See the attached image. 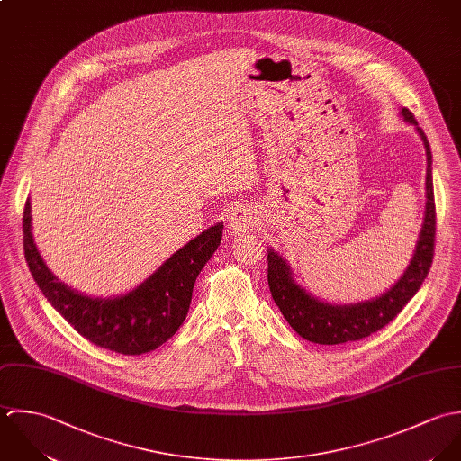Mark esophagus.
<instances>
[{
  "mask_svg": "<svg viewBox=\"0 0 461 461\" xmlns=\"http://www.w3.org/2000/svg\"><path fill=\"white\" fill-rule=\"evenodd\" d=\"M255 213L248 208H237L231 212L230 219H228V228H230V233L233 235H240V233H246L249 228L255 226Z\"/></svg>",
  "mask_w": 461,
  "mask_h": 461,
  "instance_id": "esophagus-1",
  "label": "esophagus"
}]
</instances>
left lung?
Returning <instances> with one entry per match:
<instances>
[{
  "label": "left lung",
  "mask_w": 461,
  "mask_h": 461,
  "mask_svg": "<svg viewBox=\"0 0 461 461\" xmlns=\"http://www.w3.org/2000/svg\"><path fill=\"white\" fill-rule=\"evenodd\" d=\"M406 122L413 124L424 142L428 169H426V212L424 224L415 246L413 258L406 267L404 275L397 279L384 294L375 299L362 301L355 304H330L295 283L292 277L290 266L277 255L275 249L267 251V279L273 299L279 312L292 326V330L304 340L315 344H344L366 339L384 328L397 313L406 306V303L417 294L422 281L433 264L435 255V231H437V213H435V195H433V176H431V149L429 142L419 128L413 113L408 108L401 110Z\"/></svg>",
  "instance_id": "8db88e82"
}]
</instances>
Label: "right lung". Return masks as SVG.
<instances>
[{"label":"right lung","instance_id":"add662e5","mask_svg":"<svg viewBox=\"0 0 461 461\" xmlns=\"http://www.w3.org/2000/svg\"><path fill=\"white\" fill-rule=\"evenodd\" d=\"M30 201L23 213L24 258L51 306L89 342L121 355H142L166 344L184 324L195 277L222 239V222L204 230L166 260L151 276L124 295H84L42 262L32 235Z\"/></svg>","mask_w":461,"mask_h":461}]
</instances>
